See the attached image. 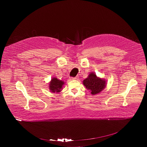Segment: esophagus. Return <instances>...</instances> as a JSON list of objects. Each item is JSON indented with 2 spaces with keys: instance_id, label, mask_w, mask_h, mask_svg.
I'll return each instance as SVG.
<instances>
[{
  "instance_id": "34e87169",
  "label": "esophagus",
  "mask_w": 147,
  "mask_h": 147,
  "mask_svg": "<svg viewBox=\"0 0 147 147\" xmlns=\"http://www.w3.org/2000/svg\"><path fill=\"white\" fill-rule=\"evenodd\" d=\"M79 77H74V78H71V80H77V79H78L79 78H78Z\"/></svg>"
}]
</instances>
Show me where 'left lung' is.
Segmentation results:
<instances>
[{
  "instance_id": "left-lung-1",
  "label": "left lung",
  "mask_w": 147,
  "mask_h": 147,
  "mask_svg": "<svg viewBox=\"0 0 147 147\" xmlns=\"http://www.w3.org/2000/svg\"><path fill=\"white\" fill-rule=\"evenodd\" d=\"M83 83L92 95L100 93L106 86L105 79L97 77L94 72H91L89 74L88 77L83 81Z\"/></svg>"
}]
</instances>
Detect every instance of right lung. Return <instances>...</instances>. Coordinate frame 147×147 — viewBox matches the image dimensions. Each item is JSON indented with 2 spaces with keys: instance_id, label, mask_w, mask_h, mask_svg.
I'll return each instance as SVG.
<instances>
[{
  "instance_id": "right-lung-1",
  "label": "right lung",
  "mask_w": 147,
  "mask_h": 147,
  "mask_svg": "<svg viewBox=\"0 0 147 147\" xmlns=\"http://www.w3.org/2000/svg\"><path fill=\"white\" fill-rule=\"evenodd\" d=\"M64 82L57 78H53L49 83V89L52 92H59L62 90Z\"/></svg>"
}]
</instances>
